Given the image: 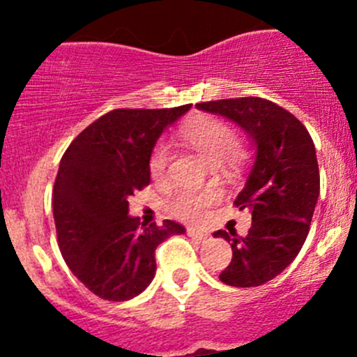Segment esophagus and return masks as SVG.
I'll use <instances>...</instances> for the list:
<instances>
[{"label": "esophagus", "mask_w": 357, "mask_h": 357, "mask_svg": "<svg viewBox=\"0 0 357 357\" xmlns=\"http://www.w3.org/2000/svg\"><path fill=\"white\" fill-rule=\"evenodd\" d=\"M186 233H188L190 236H193V238L199 240V242H205V240L208 238V233L200 228H186Z\"/></svg>", "instance_id": "esophagus-1"}]
</instances>
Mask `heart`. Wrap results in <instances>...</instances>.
Returning a JSON list of instances; mask_svg holds the SVG:
<instances>
[{
    "label": "heart",
    "mask_w": 357,
    "mask_h": 357,
    "mask_svg": "<svg viewBox=\"0 0 357 357\" xmlns=\"http://www.w3.org/2000/svg\"><path fill=\"white\" fill-rule=\"evenodd\" d=\"M179 139L190 149L195 150L202 157L212 164H225L226 167L236 164L240 158L238 135L235 128L226 121L212 115H199L190 119L179 128ZM169 150L164 143L153 146L149 157V171L152 179H162L167 172ZM219 200V192L215 188L205 190H179L167 202V211L174 218L183 221H197L205 214L211 205Z\"/></svg>",
    "instance_id": "heart-1"
}]
</instances>
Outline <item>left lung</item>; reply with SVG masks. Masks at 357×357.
I'll return each instance as SVG.
<instances>
[{"label": "left lung", "instance_id": "left-lung-1", "mask_svg": "<svg viewBox=\"0 0 357 357\" xmlns=\"http://www.w3.org/2000/svg\"><path fill=\"white\" fill-rule=\"evenodd\" d=\"M197 109L231 119L257 145V157L235 205L250 208L245 236L219 229L233 259L219 275L231 287H259L278 276L307 238L319 195L314 143L305 126L283 107L257 96L197 103Z\"/></svg>", "mask_w": 357, "mask_h": 357}]
</instances>
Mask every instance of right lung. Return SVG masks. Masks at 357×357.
Returning <instances> with one entry per match:
<instances>
[{
    "label": "right lung",
    "instance_id": "right-lung-1",
    "mask_svg": "<svg viewBox=\"0 0 357 357\" xmlns=\"http://www.w3.org/2000/svg\"><path fill=\"white\" fill-rule=\"evenodd\" d=\"M192 105L115 109L75 136L60 160L53 218L62 257L84 287L105 301H128L155 276V250L185 233L165 219L139 226L129 197L150 185L149 157L158 136Z\"/></svg>",
    "mask_w": 357,
    "mask_h": 357
}]
</instances>
